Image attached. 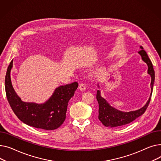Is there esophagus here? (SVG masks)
Returning <instances> with one entry per match:
<instances>
[{
    "label": "esophagus",
    "mask_w": 161,
    "mask_h": 161,
    "mask_svg": "<svg viewBox=\"0 0 161 161\" xmlns=\"http://www.w3.org/2000/svg\"><path fill=\"white\" fill-rule=\"evenodd\" d=\"M79 90H81V91H84L86 89V84H84L81 83V84L79 85Z\"/></svg>",
    "instance_id": "obj_1"
}]
</instances>
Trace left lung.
I'll return each instance as SVG.
<instances>
[{
  "mask_svg": "<svg viewBox=\"0 0 161 161\" xmlns=\"http://www.w3.org/2000/svg\"><path fill=\"white\" fill-rule=\"evenodd\" d=\"M140 51L138 54L141 56L142 60L147 65V73L151 77V93L149 99L145 105L142 108L130 112H124L118 110L117 108L112 107L108 101L103 98L101 95V90L97 91L96 98L99 103V119L105 127H116L125 125L130 124V122L136 119L139 116L142 115L147 109L152 97L153 92V86L155 81V71L153 69V64L149 58L146 52L144 50L143 47L140 46ZM97 86L99 88V84Z\"/></svg>",
  "mask_w": 161,
  "mask_h": 161,
  "instance_id": "8db88e82",
  "label": "left lung"
}]
</instances>
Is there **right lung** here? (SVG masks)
<instances>
[{"instance_id": "1", "label": "right lung", "mask_w": 161, "mask_h": 161, "mask_svg": "<svg viewBox=\"0 0 161 161\" xmlns=\"http://www.w3.org/2000/svg\"><path fill=\"white\" fill-rule=\"evenodd\" d=\"M12 68L13 60L7 69L5 90L8 103L17 117L24 124L35 128L48 130L58 128L65 119L68 102L77 89L78 83L75 82L56 88L43 103L24 102L12 86L10 77Z\"/></svg>"}]
</instances>
